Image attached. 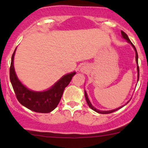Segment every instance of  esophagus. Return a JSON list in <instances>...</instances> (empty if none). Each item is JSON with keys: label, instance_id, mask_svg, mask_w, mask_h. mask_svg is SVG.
Returning <instances> with one entry per match:
<instances>
[{"label": "esophagus", "instance_id": "1", "mask_svg": "<svg viewBox=\"0 0 148 148\" xmlns=\"http://www.w3.org/2000/svg\"><path fill=\"white\" fill-rule=\"evenodd\" d=\"M81 71L82 72H86V71H87V69L86 68V67H82L81 69Z\"/></svg>", "mask_w": 148, "mask_h": 148}]
</instances>
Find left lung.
I'll return each instance as SVG.
<instances>
[{"label":"left lung","instance_id":"1","mask_svg":"<svg viewBox=\"0 0 148 148\" xmlns=\"http://www.w3.org/2000/svg\"><path fill=\"white\" fill-rule=\"evenodd\" d=\"M121 33H122V35H123V37H124V38H125V40H127V42H128L129 43H130L131 45H132V47H134V50H135V51H136V63H137V70H138V79H139V67H138V53H137V51H136V49L135 47H134V45H133V44H132V42H131L130 39H129V37H128V36H127V34L125 33V32H124V31H123V30H121ZM85 97H86V101H87V103H88V106H89L90 108L91 109H92L93 111H96L97 113H101V114H108V113H113V112H114V111H118V109H120V108H121L122 107H123L124 106H125V105H124V106H122V107H120V108H116V109L112 110V111H99V110L96 109V108H95V107H93V106H92V105L91 104L90 101L89 99H88V95H87V93H86V91H85ZM129 101H128V102H127V103H129Z\"/></svg>","mask_w":148,"mask_h":148}]
</instances>
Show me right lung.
Instances as JSON below:
<instances>
[{"label": "right lung", "instance_id": "obj_1", "mask_svg": "<svg viewBox=\"0 0 148 148\" xmlns=\"http://www.w3.org/2000/svg\"><path fill=\"white\" fill-rule=\"evenodd\" d=\"M14 53L12 56L10 68V79L16 95V99L21 104L31 111L37 113H47L56 108L60 102L64 88L68 86L76 72L66 74L48 90L34 92L25 88L18 79L14 72Z\"/></svg>", "mask_w": 148, "mask_h": 148}]
</instances>
